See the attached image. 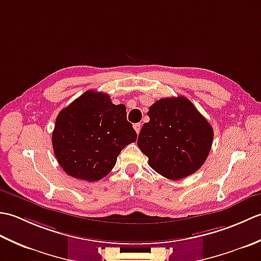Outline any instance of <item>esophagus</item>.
Returning a JSON list of instances; mask_svg holds the SVG:
<instances>
[{
	"label": "esophagus",
	"mask_w": 261,
	"mask_h": 261,
	"mask_svg": "<svg viewBox=\"0 0 261 261\" xmlns=\"http://www.w3.org/2000/svg\"><path fill=\"white\" fill-rule=\"evenodd\" d=\"M134 127H135V130H136L137 134H139L140 130H141V123H136V124H134Z\"/></svg>",
	"instance_id": "esophagus-1"
}]
</instances>
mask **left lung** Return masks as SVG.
<instances>
[{
	"label": "left lung",
	"instance_id": "1",
	"mask_svg": "<svg viewBox=\"0 0 261 261\" xmlns=\"http://www.w3.org/2000/svg\"><path fill=\"white\" fill-rule=\"evenodd\" d=\"M147 114L150 120L141 127L138 147L150 167L173 180L201 168L212 146L213 129L190 99L162 98Z\"/></svg>",
	"mask_w": 261,
	"mask_h": 261
}]
</instances>
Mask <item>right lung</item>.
Here are the masks:
<instances>
[{
    "instance_id": "add662e5",
    "label": "right lung",
    "mask_w": 261,
    "mask_h": 261,
    "mask_svg": "<svg viewBox=\"0 0 261 261\" xmlns=\"http://www.w3.org/2000/svg\"><path fill=\"white\" fill-rule=\"evenodd\" d=\"M53 148L66 174L96 181L113 169L125 146L137 140L124 104L115 105L105 93L87 91L60 111Z\"/></svg>"
}]
</instances>
